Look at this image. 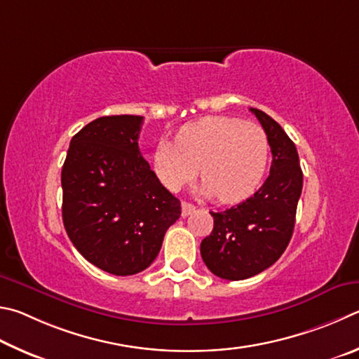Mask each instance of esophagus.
I'll use <instances>...</instances> for the list:
<instances>
[{"label": "esophagus", "instance_id": "34e87169", "mask_svg": "<svg viewBox=\"0 0 359 359\" xmlns=\"http://www.w3.org/2000/svg\"><path fill=\"white\" fill-rule=\"evenodd\" d=\"M194 211H196V205H192V203H189V202H183V203H181V215H183V217L189 216L191 212H194Z\"/></svg>", "mask_w": 359, "mask_h": 359}]
</instances>
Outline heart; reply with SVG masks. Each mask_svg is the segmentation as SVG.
<instances>
[{
	"label": "heart",
	"mask_w": 359,
	"mask_h": 359,
	"mask_svg": "<svg viewBox=\"0 0 359 359\" xmlns=\"http://www.w3.org/2000/svg\"><path fill=\"white\" fill-rule=\"evenodd\" d=\"M269 161L266 132L259 124L229 116H206L183 126L176 143L161 140L153 170L165 189L176 192L200 168L206 196L238 203L259 189Z\"/></svg>",
	"instance_id": "obj_1"
}]
</instances>
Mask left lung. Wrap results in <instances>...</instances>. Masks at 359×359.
Masks as SVG:
<instances>
[{
    "label": "left lung",
    "mask_w": 359,
    "mask_h": 359,
    "mask_svg": "<svg viewBox=\"0 0 359 359\" xmlns=\"http://www.w3.org/2000/svg\"><path fill=\"white\" fill-rule=\"evenodd\" d=\"M266 132L273 162L269 176L252 197L212 212L215 227L200 244L210 271L221 279L243 280L279 260L292 240L303 172L294 143L285 130L259 109H250Z\"/></svg>",
    "instance_id": "obj_1"
}]
</instances>
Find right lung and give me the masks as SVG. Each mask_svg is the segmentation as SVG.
<instances>
[{
    "label": "right lung",
    "mask_w": 359,
    "mask_h": 359,
    "mask_svg": "<svg viewBox=\"0 0 359 359\" xmlns=\"http://www.w3.org/2000/svg\"><path fill=\"white\" fill-rule=\"evenodd\" d=\"M143 116H100L72 137L61 172L62 222L85 259L132 276L159 254L181 203L138 149Z\"/></svg>",
    "instance_id": "right-lung-1"
}]
</instances>
